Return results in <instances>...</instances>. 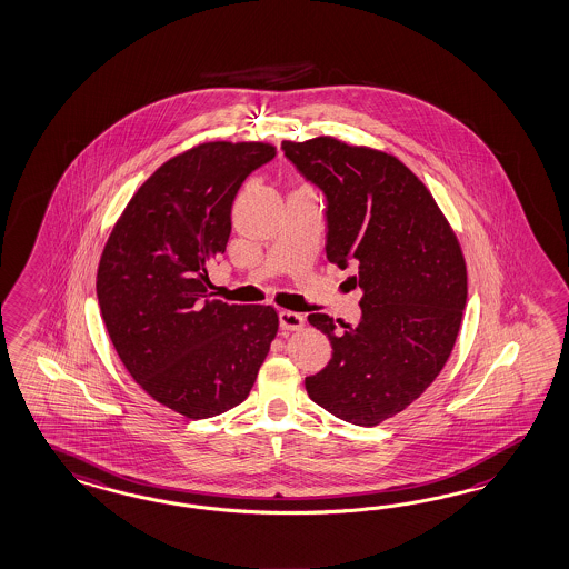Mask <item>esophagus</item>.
Masks as SVG:
<instances>
[{
    "instance_id": "1",
    "label": "esophagus",
    "mask_w": 569,
    "mask_h": 569,
    "mask_svg": "<svg viewBox=\"0 0 569 569\" xmlns=\"http://www.w3.org/2000/svg\"><path fill=\"white\" fill-rule=\"evenodd\" d=\"M278 320H280V328H282V330H299V328H303V316L297 313V311L282 309V311L278 313Z\"/></svg>"
}]
</instances>
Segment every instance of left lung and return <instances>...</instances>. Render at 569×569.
I'll list each match as a JSON object with an SVG mask.
<instances>
[{
  "label": "left lung",
  "mask_w": 569,
  "mask_h": 569,
  "mask_svg": "<svg viewBox=\"0 0 569 569\" xmlns=\"http://www.w3.org/2000/svg\"><path fill=\"white\" fill-rule=\"evenodd\" d=\"M287 160L326 197V258L356 266L358 326L326 313L309 325L332 345L325 370L306 378L309 399L356 426L411 406L451 356L468 299L453 228L406 163L332 137L284 141Z\"/></svg>",
  "instance_id": "1"
}]
</instances>
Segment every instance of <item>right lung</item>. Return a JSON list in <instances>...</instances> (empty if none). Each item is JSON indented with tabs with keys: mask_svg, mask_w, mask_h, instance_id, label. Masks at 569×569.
Returning <instances> with one entry per match:
<instances>
[{
	"mask_svg": "<svg viewBox=\"0 0 569 569\" xmlns=\"http://www.w3.org/2000/svg\"><path fill=\"white\" fill-rule=\"evenodd\" d=\"M274 156L268 143L213 141L168 160L99 260V309L118 358L149 397L191 420L243 403L277 337L272 306H228L208 291L237 191Z\"/></svg>",
	"mask_w": 569,
	"mask_h": 569,
	"instance_id": "obj_1",
	"label": "right lung"
}]
</instances>
